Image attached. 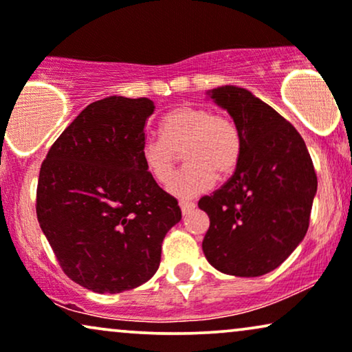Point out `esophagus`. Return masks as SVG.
<instances>
[{
    "mask_svg": "<svg viewBox=\"0 0 352 352\" xmlns=\"http://www.w3.org/2000/svg\"><path fill=\"white\" fill-rule=\"evenodd\" d=\"M180 209H182V214H188L190 211H193L195 209V203L191 201H180Z\"/></svg>",
    "mask_w": 352,
    "mask_h": 352,
    "instance_id": "esophagus-1",
    "label": "esophagus"
}]
</instances>
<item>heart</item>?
Returning <instances> with one entry per match:
<instances>
[{
	"label": "heart",
	"instance_id": "b5f03b06",
	"mask_svg": "<svg viewBox=\"0 0 352 352\" xmlns=\"http://www.w3.org/2000/svg\"><path fill=\"white\" fill-rule=\"evenodd\" d=\"M161 138L141 146V162L155 184L167 185L175 172L179 153L186 164L172 182L175 197H197L211 188L214 179L232 175L242 157V135L228 115L206 107L182 105L164 117Z\"/></svg>",
	"mask_w": 352,
	"mask_h": 352
}]
</instances>
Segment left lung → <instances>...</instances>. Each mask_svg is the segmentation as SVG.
Returning <instances> with one entry per match:
<instances>
[{"mask_svg": "<svg viewBox=\"0 0 352 352\" xmlns=\"http://www.w3.org/2000/svg\"><path fill=\"white\" fill-rule=\"evenodd\" d=\"M209 96L239 126L242 157L234 175L198 201L209 216L203 252L221 273L255 278L278 268L304 240L317 173L299 131L273 107L235 86Z\"/></svg>", "mask_w": 352, "mask_h": 352, "instance_id": "1", "label": "left lung"}]
</instances>
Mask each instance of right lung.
<instances>
[{"mask_svg": "<svg viewBox=\"0 0 352 352\" xmlns=\"http://www.w3.org/2000/svg\"><path fill=\"white\" fill-rule=\"evenodd\" d=\"M154 102H92L52 144L37 185V219L71 281L99 294L153 278L162 240L182 219L177 199L141 162Z\"/></svg>", "mask_w": 352, "mask_h": 352, "instance_id": "right-lung-1", "label": "right lung"}]
</instances>
